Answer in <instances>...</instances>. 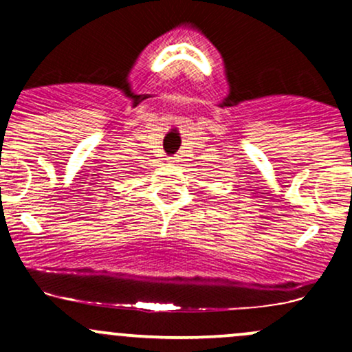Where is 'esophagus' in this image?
<instances>
[{
    "label": "esophagus",
    "instance_id": "34e87169",
    "mask_svg": "<svg viewBox=\"0 0 352 352\" xmlns=\"http://www.w3.org/2000/svg\"><path fill=\"white\" fill-rule=\"evenodd\" d=\"M170 162H172V164H179V157H172Z\"/></svg>",
    "mask_w": 352,
    "mask_h": 352
}]
</instances>
